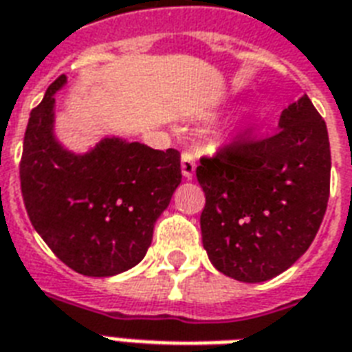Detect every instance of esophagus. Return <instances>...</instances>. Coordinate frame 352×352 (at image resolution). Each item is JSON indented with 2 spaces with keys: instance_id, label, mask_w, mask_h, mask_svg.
I'll list each match as a JSON object with an SVG mask.
<instances>
[{
  "instance_id": "obj_1",
  "label": "esophagus",
  "mask_w": 352,
  "mask_h": 352,
  "mask_svg": "<svg viewBox=\"0 0 352 352\" xmlns=\"http://www.w3.org/2000/svg\"><path fill=\"white\" fill-rule=\"evenodd\" d=\"M195 170H197V160H195V155L189 154V152H184L182 154V174H184V178L191 179L195 176Z\"/></svg>"
}]
</instances>
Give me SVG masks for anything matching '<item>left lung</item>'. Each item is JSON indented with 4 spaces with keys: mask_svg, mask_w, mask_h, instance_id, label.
I'll list each match as a JSON object with an SVG mask.
<instances>
[{
    "mask_svg": "<svg viewBox=\"0 0 352 352\" xmlns=\"http://www.w3.org/2000/svg\"><path fill=\"white\" fill-rule=\"evenodd\" d=\"M278 129L197 166L208 258L217 271L247 284L274 278L305 254L329 202V131L310 98L287 105Z\"/></svg>",
    "mask_w": 352,
    "mask_h": 352,
    "instance_id": "1",
    "label": "left lung"
}]
</instances>
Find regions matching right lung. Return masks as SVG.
<instances>
[{"mask_svg":"<svg viewBox=\"0 0 352 352\" xmlns=\"http://www.w3.org/2000/svg\"><path fill=\"white\" fill-rule=\"evenodd\" d=\"M60 76L31 111L20 163L23 204L38 236L85 276H115L144 258L154 226L182 184L179 152L104 137L72 152L55 135Z\"/></svg>","mask_w":352,"mask_h":352,"instance_id":"add662e5","label":"right lung"}]
</instances>
